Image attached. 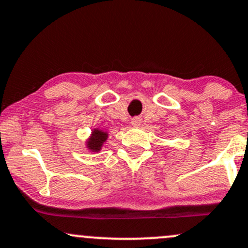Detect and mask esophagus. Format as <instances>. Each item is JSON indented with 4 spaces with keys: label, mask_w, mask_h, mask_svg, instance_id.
Instances as JSON below:
<instances>
[{
    "label": "esophagus",
    "mask_w": 248,
    "mask_h": 248,
    "mask_svg": "<svg viewBox=\"0 0 248 248\" xmlns=\"http://www.w3.org/2000/svg\"><path fill=\"white\" fill-rule=\"evenodd\" d=\"M132 124L134 127H139L140 124H141V119H139V117H135V119L132 120Z\"/></svg>",
    "instance_id": "esophagus-1"
}]
</instances>
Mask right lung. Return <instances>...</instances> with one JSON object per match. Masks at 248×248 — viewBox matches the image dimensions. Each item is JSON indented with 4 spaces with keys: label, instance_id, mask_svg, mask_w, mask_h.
I'll return each mask as SVG.
<instances>
[{
    "label": "right lung",
    "instance_id": "add662e5",
    "mask_svg": "<svg viewBox=\"0 0 248 248\" xmlns=\"http://www.w3.org/2000/svg\"><path fill=\"white\" fill-rule=\"evenodd\" d=\"M108 139V133L102 129L95 128L91 131L89 139L87 140V148L91 152H100L104 142Z\"/></svg>",
    "mask_w": 248,
    "mask_h": 248
}]
</instances>
